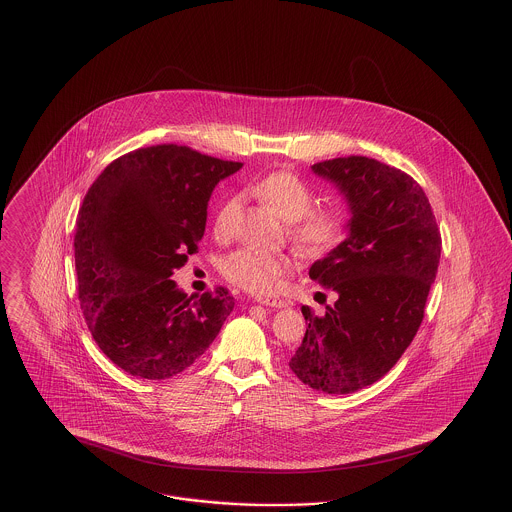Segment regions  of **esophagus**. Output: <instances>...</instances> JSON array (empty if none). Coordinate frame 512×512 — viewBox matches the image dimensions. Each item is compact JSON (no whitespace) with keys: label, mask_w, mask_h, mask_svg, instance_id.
I'll return each instance as SVG.
<instances>
[{"label":"esophagus","mask_w":512,"mask_h":512,"mask_svg":"<svg viewBox=\"0 0 512 512\" xmlns=\"http://www.w3.org/2000/svg\"><path fill=\"white\" fill-rule=\"evenodd\" d=\"M255 301L261 303V305H267V307H276V309L286 307V301L282 297H278V295H257Z\"/></svg>","instance_id":"esophagus-1"}]
</instances>
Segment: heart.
I'll return each mask as SVG.
<instances>
[{"mask_svg":"<svg viewBox=\"0 0 512 512\" xmlns=\"http://www.w3.org/2000/svg\"><path fill=\"white\" fill-rule=\"evenodd\" d=\"M257 194L288 222H292L293 240L309 255H326L343 242L347 234V217L338 207L313 209L315 192L297 174L274 171L257 184ZM240 207V197H230L215 220V236L228 238L230 220ZM295 268V259L288 253H268L244 247L220 261L222 274L247 292H272L278 280Z\"/></svg>","mask_w":512,"mask_h":512,"instance_id":"b5f03b06","label":"heart"}]
</instances>
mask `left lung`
<instances>
[{"label": "left lung", "mask_w": 512, "mask_h": 512, "mask_svg": "<svg viewBox=\"0 0 512 512\" xmlns=\"http://www.w3.org/2000/svg\"><path fill=\"white\" fill-rule=\"evenodd\" d=\"M347 201V238L309 268L336 295L309 322L290 361L313 390L353 393L378 382L411 345L436 280L441 236L424 190L407 172L361 155L311 167Z\"/></svg>", "instance_id": "8db88e82"}]
</instances>
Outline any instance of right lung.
I'll return each instance as SVG.
<instances>
[{
  "label": "right lung",
  "instance_id": "1",
  "mask_svg": "<svg viewBox=\"0 0 512 512\" xmlns=\"http://www.w3.org/2000/svg\"><path fill=\"white\" fill-rule=\"evenodd\" d=\"M242 163L186 146L115 159L78 211V299L99 349L124 372L165 380L209 349L234 309L224 288L188 297L171 280L203 238L207 203Z\"/></svg>",
  "mask_w": 512,
  "mask_h": 512
}]
</instances>
